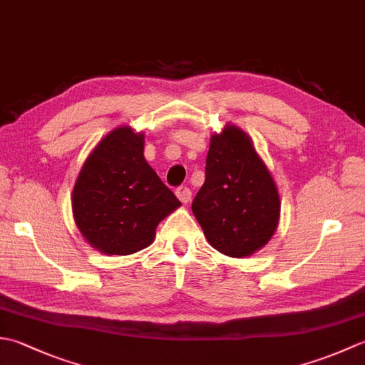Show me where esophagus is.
I'll use <instances>...</instances> for the list:
<instances>
[{
	"label": "esophagus",
	"instance_id": "obj_1",
	"mask_svg": "<svg viewBox=\"0 0 365 365\" xmlns=\"http://www.w3.org/2000/svg\"><path fill=\"white\" fill-rule=\"evenodd\" d=\"M175 195H177L178 199L182 200L183 204H188L190 200H191V197H192V192H191V190L188 187H178L175 190Z\"/></svg>",
	"mask_w": 365,
	"mask_h": 365
}]
</instances>
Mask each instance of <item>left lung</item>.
I'll list each match as a JSON object with an SVG mask.
<instances>
[{
    "mask_svg": "<svg viewBox=\"0 0 365 365\" xmlns=\"http://www.w3.org/2000/svg\"><path fill=\"white\" fill-rule=\"evenodd\" d=\"M207 242L229 257H246L273 237L281 215L276 183L252 139L226 125L210 139L205 182L191 204Z\"/></svg>",
    "mask_w": 365,
    "mask_h": 365,
    "instance_id": "left-lung-1",
    "label": "left lung"
}]
</instances>
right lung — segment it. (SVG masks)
Masks as SVG:
<instances>
[{
    "label": "right lung",
    "instance_id": "1",
    "mask_svg": "<svg viewBox=\"0 0 365 365\" xmlns=\"http://www.w3.org/2000/svg\"><path fill=\"white\" fill-rule=\"evenodd\" d=\"M182 205L144 158V135L110 131L76 178L72 210L84 240L106 255H128L152 245L155 229Z\"/></svg>",
    "mask_w": 365,
    "mask_h": 365
}]
</instances>
